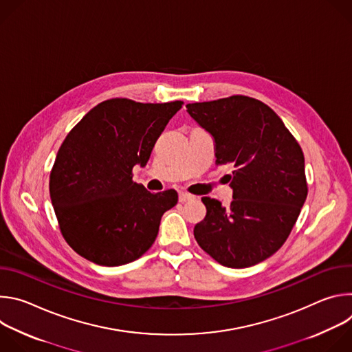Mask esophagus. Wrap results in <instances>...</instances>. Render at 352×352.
<instances>
[{
  "label": "esophagus",
  "mask_w": 352,
  "mask_h": 352,
  "mask_svg": "<svg viewBox=\"0 0 352 352\" xmlns=\"http://www.w3.org/2000/svg\"><path fill=\"white\" fill-rule=\"evenodd\" d=\"M193 199H195V196H192V195H189V193H186V192H181V193H179V202H181V204L189 202V200H193Z\"/></svg>",
  "instance_id": "esophagus-1"
}]
</instances>
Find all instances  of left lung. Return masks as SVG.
<instances>
[{
    "instance_id": "8db88e82",
    "label": "left lung",
    "mask_w": 352,
    "mask_h": 352,
    "mask_svg": "<svg viewBox=\"0 0 352 352\" xmlns=\"http://www.w3.org/2000/svg\"><path fill=\"white\" fill-rule=\"evenodd\" d=\"M214 138L216 164H232V202L202 197L206 217L193 235L206 254L232 269L270 258L288 238L308 195L302 148L281 118L248 96L186 104Z\"/></svg>"
}]
</instances>
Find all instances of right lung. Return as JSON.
<instances>
[{
    "label": "right lung",
    "mask_w": 352,
    "mask_h": 352,
    "mask_svg": "<svg viewBox=\"0 0 352 352\" xmlns=\"http://www.w3.org/2000/svg\"><path fill=\"white\" fill-rule=\"evenodd\" d=\"M182 102L162 104L110 98L67 135L50 173V197L68 245L100 266H121L153 245L162 216L178 202L132 181Z\"/></svg>",
    "instance_id": "right-lung-1"
}]
</instances>
